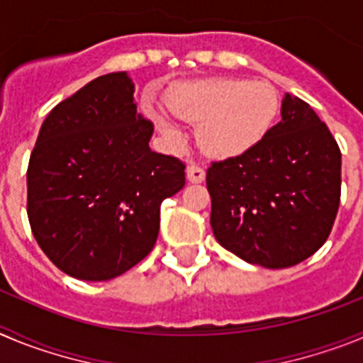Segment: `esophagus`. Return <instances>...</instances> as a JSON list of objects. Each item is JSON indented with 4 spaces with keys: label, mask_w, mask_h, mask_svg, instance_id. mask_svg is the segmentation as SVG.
<instances>
[{
    "label": "esophagus",
    "mask_w": 363,
    "mask_h": 363,
    "mask_svg": "<svg viewBox=\"0 0 363 363\" xmlns=\"http://www.w3.org/2000/svg\"><path fill=\"white\" fill-rule=\"evenodd\" d=\"M187 179L191 182V184H201L205 179V171L201 169V167L194 165V163H191V165H187Z\"/></svg>",
    "instance_id": "34e87169"
}]
</instances>
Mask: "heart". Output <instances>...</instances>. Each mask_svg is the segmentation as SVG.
Returning <instances> with one entry per match:
<instances>
[{"label":"heart","mask_w":363,"mask_h":363,"mask_svg":"<svg viewBox=\"0 0 363 363\" xmlns=\"http://www.w3.org/2000/svg\"><path fill=\"white\" fill-rule=\"evenodd\" d=\"M280 111L269 82L236 78L182 83L169 92V108L147 105L150 120L174 147L184 134L174 116L200 127V145L211 158L229 160L255 149L271 130Z\"/></svg>","instance_id":"b5f03b06"}]
</instances>
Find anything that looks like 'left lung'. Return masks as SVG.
<instances>
[{
  "mask_svg": "<svg viewBox=\"0 0 363 363\" xmlns=\"http://www.w3.org/2000/svg\"><path fill=\"white\" fill-rule=\"evenodd\" d=\"M340 185L338 143L309 104L285 94L255 149L207 169L214 238L247 264L293 267L325 243Z\"/></svg>",
  "mask_w": 363,
  "mask_h": 363,
  "instance_id": "left-lung-1",
  "label": "left lung"
}]
</instances>
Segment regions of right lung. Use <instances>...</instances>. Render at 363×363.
<instances>
[{
    "label": "right lung",
    "mask_w": 363,
    "mask_h": 363,
    "mask_svg": "<svg viewBox=\"0 0 363 363\" xmlns=\"http://www.w3.org/2000/svg\"><path fill=\"white\" fill-rule=\"evenodd\" d=\"M127 72L92 79L45 118L27 171L41 251L69 277L116 278L152 251L160 207L185 185L178 158L150 150Z\"/></svg>",
    "instance_id": "obj_1"
}]
</instances>
